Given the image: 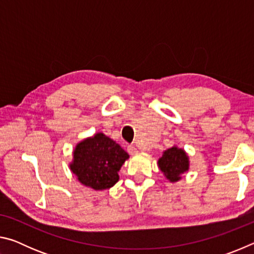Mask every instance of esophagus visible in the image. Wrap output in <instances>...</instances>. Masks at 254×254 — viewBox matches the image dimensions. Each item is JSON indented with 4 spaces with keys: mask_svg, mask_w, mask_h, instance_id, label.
I'll use <instances>...</instances> for the list:
<instances>
[{
    "mask_svg": "<svg viewBox=\"0 0 254 254\" xmlns=\"http://www.w3.org/2000/svg\"><path fill=\"white\" fill-rule=\"evenodd\" d=\"M136 148H135V145L134 144H130V145H127V152L130 153V154H134L135 152H136Z\"/></svg>",
    "mask_w": 254,
    "mask_h": 254,
    "instance_id": "34e87169",
    "label": "esophagus"
}]
</instances>
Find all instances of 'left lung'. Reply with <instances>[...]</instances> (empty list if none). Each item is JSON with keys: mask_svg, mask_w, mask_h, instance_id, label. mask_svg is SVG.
Returning a JSON list of instances; mask_svg holds the SVG:
<instances>
[{"mask_svg": "<svg viewBox=\"0 0 254 254\" xmlns=\"http://www.w3.org/2000/svg\"><path fill=\"white\" fill-rule=\"evenodd\" d=\"M158 166L171 183L182 179V175L189 169V158L184 149L173 147L163 152L162 157L158 160Z\"/></svg>", "mask_w": 254, "mask_h": 254, "instance_id": "8db88e82", "label": "left lung"}]
</instances>
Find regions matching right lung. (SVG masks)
I'll use <instances>...</instances> for the list:
<instances>
[{"mask_svg": "<svg viewBox=\"0 0 254 254\" xmlns=\"http://www.w3.org/2000/svg\"><path fill=\"white\" fill-rule=\"evenodd\" d=\"M70 170L80 184L95 190L111 188L119 182V171L127 152L103 133H96L76 145Z\"/></svg>", "mask_w": 254, "mask_h": 254, "instance_id": "right-lung-1", "label": "right lung"}]
</instances>
